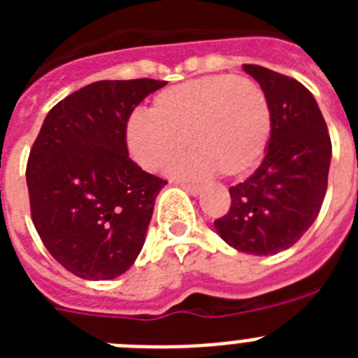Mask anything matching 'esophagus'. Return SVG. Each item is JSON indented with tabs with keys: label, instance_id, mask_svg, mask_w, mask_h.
Instances as JSON below:
<instances>
[{
	"label": "esophagus",
	"instance_id": "esophagus-1",
	"mask_svg": "<svg viewBox=\"0 0 358 358\" xmlns=\"http://www.w3.org/2000/svg\"><path fill=\"white\" fill-rule=\"evenodd\" d=\"M181 186L186 189V192H188V194H192V195H201V192H202V186L194 185V182H181Z\"/></svg>",
	"mask_w": 358,
	"mask_h": 358
}]
</instances>
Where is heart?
I'll return each mask as SVG.
<instances>
[{
  "label": "heart",
  "instance_id": "b5f03b06",
  "mask_svg": "<svg viewBox=\"0 0 358 358\" xmlns=\"http://www.w3.org/2000/svg\"><path fill=\"white\" fill-rule=\"evenodd\" d=\"M273 134V109L260 84L235 75H208L161 91L150 113L129 116L125 138L131 156L148 172L169 163L182 145L188 154L172 172L240 177L260 163Z\"/></svg>",
  "mask_w": 358,
  "mask_h": 358
}]
</instances>
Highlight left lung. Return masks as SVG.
Listing matches in <instances>:
<instances>
[{"instance_id":"1","label":"left lung","mask_w":358,"mask_h":358,"mask_svg":"<svg viewBox=\"0 0 358 358\" xmlns=\"http://www.w3.org/2000/svg\"><path fill=\"white\" fill-rule=\"evenodd\" d=\"M267 94L273 134L262 164L231 186V206L215 229L236 251L256 256L292 248L317 218L327 195L331 141L315 98L301 82L243 64Z\"/></svg>"}]
</instances>
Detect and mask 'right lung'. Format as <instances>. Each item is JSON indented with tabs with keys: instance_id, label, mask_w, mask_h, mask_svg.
Listing matches in <instances>:
<instances>
[{
	"instance_id": "obj_1",
	"label": "right lung",
	"mask_w": 358,
	"mask_h": 358,
	"mask_svg": "<svg viewBox=\"0 0 358 358\" xmlns=\"http://www.w3.org/2000/svg\"><path fill=\"white\" fill-rule=\"evenodd\" d=\"M164 80H100L52 107L27 164L31 220L44 248L84 280L134 264L166 181L129 157L125 127Z\"/></svg>"
}]
</instances>
